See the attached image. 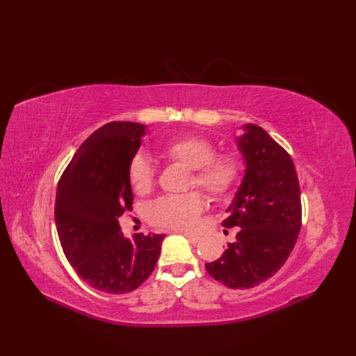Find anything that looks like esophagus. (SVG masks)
I'll return each instance as SVG.
<instances>
[{
	"label": "esophagus",
	"instance_id": "esophagus-1",
	"mask_svg": "<svg viewBox=\"0 0 356 356\" xmlns=\"http://www.w3.org/2000/svg\"><path fill=\"white\" fill-rule=\"evenodd\" d=\"M184 238H187L191 243H197L200 241L199 236H195V234H188V233H184Z\"/></svg>",
	"mask_w": 356,
	"mask_h": 356
}]
</instances>
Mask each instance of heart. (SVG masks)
Wrapping results in <instances>:
<instances>
[{
  "instance_id": "obj_1",
  "label": "heart",
  "mask_w": 356,
  "mask_h": 356,
  "mask_svg": "<svg viewBox=\"0 0 356 356\" xmlns=\"http://www.w3.org/2000/svg\"><path fill=\"white\" fill-rule=\"evenodd\" d=\"M217 148L207 138L184 135L170 139L161 153L170 163L191 169L188 188L199 187L215 200L232 196L245 175L243 159L232 152L215 153ZM129 182L136 195H148L156 186V169L152 160L138 154L129 165ZM207 200L199 191L182 196L157 199L148 211V218L156 227L190 232L196 229Z\"/></svg>"
}]
</instances>
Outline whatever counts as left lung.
Wrapping results in <instances>:
<instances>
[{
    "label": "left lung",
    "mask_w": 356,
    "mask_h": 356,
    "mask_svg": "<svg viewBox=\"0 0 356 356\" xmlns=\"http://www.w3.org/2000/svg\"><path fill=\"white\" fill-rule=\"evenodd\" d=\"M239 138L246 172L222 225L238 227L236 241L207 263L222 285L254 288L272 277L294 250L301 229V196L294 161L263 127L246 124Z\"/></svg>",
    "instance_id": "obj_1"
}]
</instances>
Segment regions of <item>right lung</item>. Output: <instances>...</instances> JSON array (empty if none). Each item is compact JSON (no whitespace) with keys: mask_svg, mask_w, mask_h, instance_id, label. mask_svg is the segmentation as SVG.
<instances>
[{"mask_svg":"<svg viewBox=\"0 0 356 356\" xmlns=\"http://www.w3.org/2000/svg\"><path fill=\"white\" fill-rule=\"evenodd\" d=\"M144 124L111 122L95 131L74 154L58 182L55 220L68 263L95 289L126 294L153 273L165 234L134 241L118 217L132 209L129 165L141 145Z\"/></svg>","mask_w":356,"mask_h":356,"instance_id":"right-lung-1","label":"right lung"}]
</instances>
